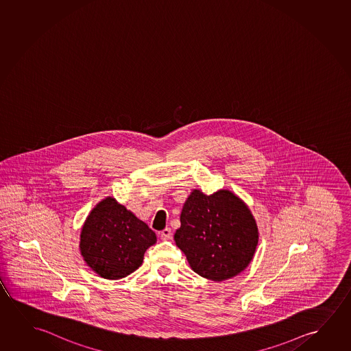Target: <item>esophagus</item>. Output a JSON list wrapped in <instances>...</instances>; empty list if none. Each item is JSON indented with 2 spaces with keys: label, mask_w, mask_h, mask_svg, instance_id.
Masks as SVG:
<instances>
[{
  "label": "esophagus",
  "mask_w": 351,
  "mask_h": 351,
  "mask_svg": "<svg viewBox=\"0 0 351 351\" xmlns=\"http://www.w3.org/2000/svg\"><path fill=\"white\" fill-rule=\"evenodd\" d=\"M160 237L164 241H167V239H171L173 237V232H171V228L170 227H167V228H164L162 232H160Z\"/></svg>",
  "instance_id": "34e87169"
}]
</instances>
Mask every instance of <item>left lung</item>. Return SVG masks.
<instances>
[{
    "label": "left lung",
    "instance_id": "obj_1",
    "mask_svg": "<svg viewBox=\"0 0 351 351\" xmlns=\"http://www.w3.org/2000/svg\"><path fill=\"white\" fill-rule=\"evenodd\" d=\"M173 239L192 270L208 280L232 278L253 259L258 227L247 205L230 191H193L184 203Z\"/></svg>",
    "mask_w": 351,
    "mask_h": 351
}]
</instances>
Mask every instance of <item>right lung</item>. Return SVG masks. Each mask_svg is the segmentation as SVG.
<instances>
[{"instance_id": "obj_1", "label": "right lung", "mask_w": 351, "mask_h": 351, "mask_svg": "<svg viewBox=\"0 0 351 351\" xmlns=\"http://www.w3.org/2000/svg\"><path fill=\"white\" fill-rule=\"evenodd\" d=\"M81 254L97 275L124 278L142 265L156 233L124 205L106 198L90 213L81 231Z\"/></svg>"}]
</instances>
